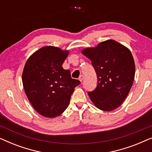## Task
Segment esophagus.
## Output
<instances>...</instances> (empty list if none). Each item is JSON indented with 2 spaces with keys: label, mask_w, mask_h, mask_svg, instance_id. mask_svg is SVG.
<instances>
[{
  "label": "esophagus",
  "mask_w": 152,
  "mask_h": 152,
  "mask_svg": "<svg viewBox=\"0 0 152 152\" xmlns=\"http://www.w3.org/2000/svg\"><path fill=\"white\" fill-rule=\"evenodd\" d=\"M84 76L83 75H80V78H79V80H80V82H82V81L84 80Z\"/></svg>",
  "instance_id": "obj_1"
}]
</instances>
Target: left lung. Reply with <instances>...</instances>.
Listing matches in <instances>:
<instances>
[{"instance_id":"8db88e82","label":"left lung","mask_w":152,"mask_h":152,"mask_svg":"<svg viewBox=\"0 0 152 152\" xmlns=\"http://www.w3.org/2000/svg\"><path fill=\"white\" fill-rule=\"evenodd\" d=\"M96 72L97 85L88 96L95 107L105 111L117 109L126 99L134 82L135 63L127 48L117 41L99 43L82 51Z\"/></svg>"}]
</instances>
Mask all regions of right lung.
Masks as SVG:
<instances>
[{
	"mask_svg": "<svg viewBox=\"0 0 152 152\" xmlns=\"http://www.w3.org/2000/svg\"><path fill=\"white\" fill-rule=\"evenodd\" d=\"M69 51L45 46L27 60L22 74L26 94L41 115L55 118L67 109L75 88L80 84L62 67Z\"/></svg>",
	"mask_w": 152,
	"mask_h": 152,
	"instance_id": "obj_1",
	"label": "right lung"
}]
</instances>
